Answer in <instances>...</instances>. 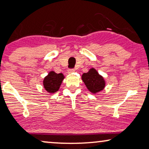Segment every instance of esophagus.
I'll return each instance as SVG.
<instances>
[{
  "label": "esophagus",
  "mask_w": 149,
  "mask_h": 149,
  "mask_svg": "<svg viewBox=\"0 0 149 149\" xmlns=\"http://www.w3.org/2000/svg\"><path fill=\"white\" fill-rule=\"evenodd\" d=\"M74 72H75L74 69H70V70H68V74H72V73H74Z\"/></svg>",
  "instance_id": "esophagus-1"
}]
</instances>
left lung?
Instances as JSON below:
<instances>
[{"instance_id": "8db88e82", "label": "left lung", "mask_w": 149, "mask_h": 149, "mask_svg": "<svg viewBox=\"0 0 149 149\" xmlns=\"http://www.w3.org/2000/svg\"><path fill=\"white\" fill-rule=\"evenodd\" d=\"M81 79L85 84L88 90L92 94H96L103 90L106 86L104 77L98 74L96 69L92 68L87 73H84Z\"/></svg>"}]
</instances>
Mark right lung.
Returning a JSON list of instances; mask_svg holds the SVG:
<instances>
[{
	"instance_id": "1",
	"label": "right lung",
	"mask_w": 149,
	"mask_h": 149,
	"mask_svg": "<svg viewBox=\"0 0 149 149\" xmlns=\"http://www.w3.org/2000/svg\"><path fill=\"white\" fill-rule=\"evenodd\" d=\"M64 78L65 77L61 73L57 74L53 71H51L43 79V87L47 92L53 94L59 90Z\"/></svg>"
}]
</instances>
